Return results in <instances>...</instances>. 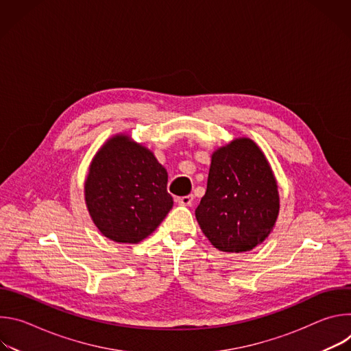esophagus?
<instances>
[{
    "label": "esophagus",
    "mask_w": 351,
    "mask_h": 351,
    "mask_svg": "<svg viewBox=\"0 0 351 351\" xmlns=\"http://www.w3.org/2000/svg\"><path fill=\"white\" fill-rule=\"evenodd\" d=\"M193 199H194L193 194H189V195L179 197V198H178V203H179L180 206H191V204H193Z\"/></svg>",
    "instance_id": "esophagus-1"
}]
</instances>
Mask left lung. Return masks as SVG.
<instances>
[{
	"mask_svg": "<svg viewBox=\"0 0 351 351\" xmlns=\"http://www.w3.org/2000/svg\"><path fill=\"white\" fill-rule=\"evenodd\" d=\"M278 213L276 180L257 144L236 138L217 149L207 191L195 210L213 245L226 253L250 252L271 233Z\"/></svg>",
	"mask_w": 351,
	"mask_h": 351,
	"instance_id": "left-lung-1",
	"label": "left lung"
}]
</instances>
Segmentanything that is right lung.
<instances>
[{
	"label": "right lung",
	"instance_id": "add662e5",
	"mask_svg": "<svg viewBox=\"0 0 351 351\" xmlns=\"http://www.w3.org/2000/svg\"><path fill=\"white\" fill-rule=\"evenodd\" d=\"M168 173L145 147L115 136L94 157L84 184L88 213L106 237L138 243L173 206Z\"/></svg>",
	"mask_w": 351,
	"mask_h": 351
}]
</instances>
